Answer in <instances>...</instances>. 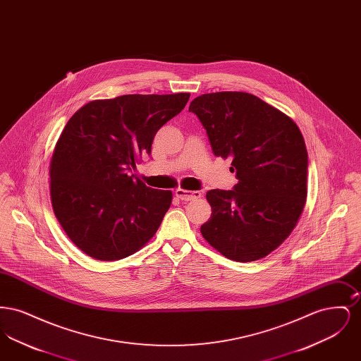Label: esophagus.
Listing matches in <instances>:
<instances>
[{
  "instance_id": "34e87169",
  "label": "esophagus",
  "mask_w": 361,
  "mask_h": 361,
  "mask_svg": "<svg viewBox=\"0 0 361 361\" xmlns=\"http://www.w3.org/2000/svg\"><path fill=\"white\" fill-rule=\"evenodd\" d=\"M174 193L183 202H190V200L202 197V193L199 190H185V189L178 188L176 189Z\"/></svg>"
}]
</instances>
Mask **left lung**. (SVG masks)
<instances>
[{
	"label": "left lung",
	"mask_w": 361,
	"mask_h": 361,
	"mask_svg": "<svg viewBox=\"0 0 361 361\" xmlns=\"http://www.w3.org/2000/svg\"><path fill=\"white\" fill-rule=\"evenodd\" d=\"M193 112L216 157H231L238 184L211 189L204 240L224 257L249 262L268 256L288 238L307 197L309 157L291 118L257 96L216 92L196 97Z\"/></svg>",
	"instance_id": "1"
}]
</instances>
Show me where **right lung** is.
I'll list each match as a JSON object with an SVG mask.
<instances>
[{"instance_id":"right-lung-1","label":"right lung","mask_w":361,"mask_h":361,"mask_svg":"<svg viewBox=\"0 0 361 361\" xmlns=\"http://www.w3.org/2000/svg\"><path fill=\"white\" fill-rule=\"evenodd\" d=\"M189 96L94 100L65 126L50 164L52 208L87 256L121 259L153 238L172 204V192L146 187L130 172L142 154H150L157 131L184 109Z\"/></svg>"}]
</instances>
